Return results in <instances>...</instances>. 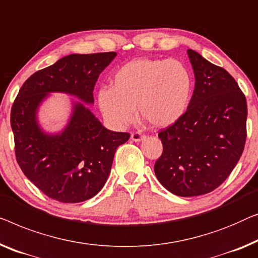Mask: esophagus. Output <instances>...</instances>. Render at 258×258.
I'll list each match as a JSON object with an SVG mask.
<instances>
[{
    "label": "esophagus",
    "instance_id": "obj_1",
    "mask_svg": "<svg viewBox=\"0 0 258 258\" xmlns=\"http://www.w3.org/2000/svg\"><path fill=\"white\" fill-rule=\"evenodd\" d=\"M144 137H145V135H144V134H142L141 132H134L132 134V140L134 142H141Z\"/></svg>",
    "mask_w": 258,
    "mask_h": 258
}]
</instances>
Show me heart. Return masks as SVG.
I'll list each match as a JSON object with an SVG mask.
<instances>
[{
  "mask_svg": "<svg viewBox=\"0 0 258 258\" xmlns=\"http://www.w3.org/2000/svg\"><path fill=\"white\" fill-rule=\"evenodd\" d=\"M111 87L98 91V104L106 121L122 128L138 113L156 128L177 122L187 109L192 93L188 70L174 59L142 58L121 66Z\"/></svg>",
  "mask_w": 258,
  "mask_h": 258,
  "instance_id": "1",
  "label": "heart"
}]
</instances>
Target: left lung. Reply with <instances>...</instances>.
<instances>
[{"mask_svg":"<svg viewBox=\"0 0 258 258\" xmlns=\"http://www.w3.org/2000/svg\"><path fill=\"white\" fill-rule=\"evenodd\" d=\"M196 87L185 114L162 129L155 173L167 191L194 197L218 188L234 170L247 138V100L233 77L187 50Z\"/></svg>","mask_w":258,"mask_h":258,"instance_id":"obj_1","label":"left lung"}]
</instances>
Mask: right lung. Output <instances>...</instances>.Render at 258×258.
I'll list each match as a JSON object with an SVG mask.
<instances>
[{
	"label": "right lung",
	"mask_w": 258,
	"mask_h": 258,
	"mask_svg": "<svg viewBox=\"0 0 258 258\" xmlns=\"http://www.w3.org/2000/svg\"><path fill=\"white\" fill-rule=\"evenodd\" d=\"M115 55L116 52L67 55L28 78L15 99L10 124L16 160L29 180L51 199L76 204L98 194L115 151L130 134L106 129L87 108L76 103L64 133L48 136L37 125V107L48 92H65L92 103L96 80Z\"/></svg>",
	"instance_id": "right-lung-1"
}]
</instances>
